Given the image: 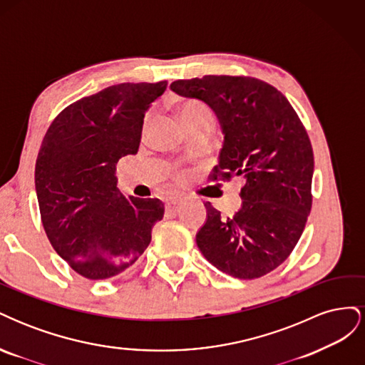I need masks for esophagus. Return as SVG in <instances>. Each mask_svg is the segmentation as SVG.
Wrapping results in <instances>:
<instances>
[{"label":"esophagus","instance_id":"esophagus-1","mask_svg":"<svg viewBox=\"0 0 365 365\" xmlns=\"http://www.w3.org/2000/svg\"><path fill=\"white\" fill-rule=\"evenodd\" d=\"M181 208H182V202L172 200V201H169L168 204H165V213L175 216V215H178L181 212Z\"/></svg>","mask_w":365,"mask_h":365}]
</instances>
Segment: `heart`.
<instances>
[{"instance_id":"heart-1","label":"heart","mask_w":365,"mask_h":365,"mask_svg":"<svg viewBox=\"0 0 365 365\" xmlns=\"http://www.w3.org/2000/svg\"><path fill=\"white\" fill-rule=\"evenodd\" d=\"M178 115L185 128H190L204 120H215L212 109H210L207 105L201 102H195V101L185 102L178 109Z\"/></svg>"}]
</instances>
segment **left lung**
Instances as JSON below:
<instances>
[{
	"label": "left lung",
	"instance_id": "8db88e82",
	"mask_svg": "<svg viewBox=\"0 0 365 365\" xmlns=\"http://www.w3.org/2000/svg\"><path fill=\"white\" fill-rule=\"evenodd\" d=\"M170 90L212 108L224 134L213 180L242 176L233 217L205 202L196 233L204 257L236 279H257L282 264L312 207L314 152L291 103L269 83L242 76L175 81Z\"/></svg>",
	"mask_w": 365,
	"mask_h": 365
}]
</instances>
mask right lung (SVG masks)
<instances>
[{
	"instance_id": "1",
	"label": "right lung",
	"mask_w": 365,
	"mask_h": 365,
	"mask_svg": "<svg viewBox=\"0 0 365 365\" xmlns=\"http://www.w3.org/2000/svg\"><path fill=\"white\" fill-rule=\"evenodd\" d=\"M168 82L118 83L81 98L53 120L38 153L35 185L53 248L90 280L134 264L163 219L160 200L117 189L115 165L138 150L143 118Z\"/></svg>"
}]
</instances>
